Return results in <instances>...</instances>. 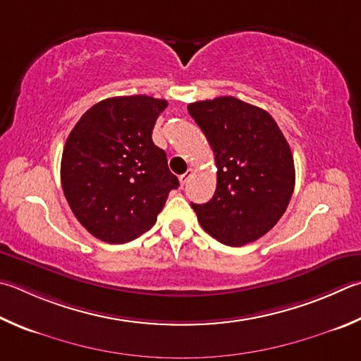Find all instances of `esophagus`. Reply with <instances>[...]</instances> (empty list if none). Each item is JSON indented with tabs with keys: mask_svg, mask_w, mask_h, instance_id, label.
Segmentation results:
<instances>
[{
	"mask_svg": "<svg viewBox=\"0 0 361 361\" xmlns=\"http://www.w3.org/2000/svg\"><path fill=\"white\" fill-rule=\"evenodd\" d=\"M192 175H194V170H192V169H188V170H186V173H183V175L180 176V183H181V185L185 186L186 183H188L189 180H191V176H192Z\"/></svg>",
	"mask_w": 361,
	"mask_h": 361,
	"instance_id": "obj_1",
	"label": "esophagus"
}]
</instances>
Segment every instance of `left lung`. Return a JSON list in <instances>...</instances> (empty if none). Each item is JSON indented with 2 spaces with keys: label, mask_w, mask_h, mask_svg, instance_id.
<instances>
[{
  "label": "left lung",
  "mask_w": 361,
  "mask_h": 361,
  "mask_svg": "<svg viewBox=\"0 0 361 361\" xmlns=\"http://www.w3.org/2000/svg\"><path fill=\"white\" fill-rule=\"evenodd\" d=\"M188 112L205 134L218 167L213 199L191 203L202 228L228 246L264 237L284 214L295 186L284 134L264 109L233 96L192 102Z\"/></svg>",
  "instance_id": "1"
}]
</instances>
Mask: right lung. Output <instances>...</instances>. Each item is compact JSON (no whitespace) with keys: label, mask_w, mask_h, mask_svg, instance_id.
<instances>
[{"label":"right lung","mask_w":361,"mask_h":361,"mask_svg":"<svg viewBox=\"0 0 361 361\" xmlns=\"http://www.w3.org/2000/svg\"><path fill=\"white\" fill-rule=\"evenodd\" d=\"M166 107L152 96L109 97L87 110L68 137L64 197L78 222L106 243H128L149 231L180 185L152 139Z\"/></svg>","instance_id":"add662e5"}]
</instances>
